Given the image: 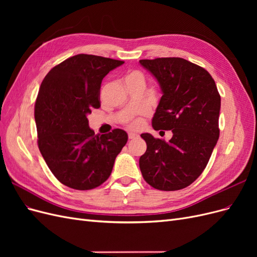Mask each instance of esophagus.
Wrapping results in <instances>:
<instances>
[{
	"instance_id": "esophagus-1",
	"label": "esophagus",
	"mask_w": 257,
	"mask_h": 257,
	"mask_svg": "<svg viewBox=\"0 0 257 257\" xmlns=\"http://www.w3.org/2000/svg\"><path fill=\"white\" fill-rule=\"evenodd\" d=\"M137 137H138V135L135 134V133H128V138H130V139H135V138H137Z\"/></svg>"
}]
</instances>
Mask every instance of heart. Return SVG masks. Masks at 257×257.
<instances>
[{"mask_svg": "<svg viewBox=\"0 0 257 257\" xmlns=\"http://www.w3.org/2000/svg\"><path fill=\"white\" fill-rule=\"evenodd\" d=\"M131 79H134V80H141L144 82V76L141 72H137V71H134V72H131L126 75L125 77V81L126 80H131ZM144 113V112H143ZM128 127L131 128H134V130H137L142 126V119L139 118V116H137V118L131 120L128 122Z\"/></svg>", "mask_w": 257, "mask_h": 257, "instance_id": "heart-1", "label": "heart"}]
</instances>
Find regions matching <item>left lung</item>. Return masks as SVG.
Masks as SVG:
<instances>
[{
  "label": "left lung",
  "instance_id": "1",
  "mask_svg": "<svg viewBox=\"0 0 257 257\" xmlns=\"http://www.w3.org/2000/svg\"><path fill=\"white\" fill-rule=\"evenodd\" d=\"M160 83L163 95L152 119L155 131H172L168 143L145 133L147 150L139 159L152 188L177 191L204 172L220 136L221 96L204 67L182 58L139 61Z\"/></svg>",
  "mask_w": 257,
  "mask_h": 257
}]
</instances>
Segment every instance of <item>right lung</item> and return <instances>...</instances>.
<instances>
[{
  "mask_svg": "<svg viewBox=\"0 0 257 257\" xmlns=\"http://www.w3.org/2000/svg\"><path fill=\"white\" fill-rule=\"evenodd\" d=\"M123 61L77 54L44 78L34 107L37 145L51 173L74 190H92L109 178L127 134L115 128L95 135L88 114L100 107L104 77Z\"/></svg>",
  "mask_w": 257,
  "mask_h": 257,
  "instance_id": "add662e5",
  "label": "right lung"
}]
</instances>
